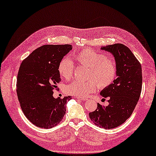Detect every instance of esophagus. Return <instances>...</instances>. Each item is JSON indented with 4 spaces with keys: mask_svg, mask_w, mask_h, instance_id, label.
<instances>
[{
    "mask_svg": "<svg viewBox=\"0 0 156 156\" xmlns=\"http://www.w3.org/2000/svg\"><path fill=\"white\" fill-rule=\"evenodd\" d=\"M77 99H78V100H82V101H86V100H87V98H79V97H78V98H77Z\"/></svg>",
    "mask_w": 156,
    "mask_h": 156,
    "instance_id": "34e87169",
    "label": "esophagus"
}]
</instances>
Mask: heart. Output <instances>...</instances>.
<instances>
[{"instance_id":"b5f03b06","label":"heart","mask_w":156,"mask_h":156,"mask_svg":"<svg viewBox=\"0 0 156 156\" xmlns=\"http://www.w3.org/2000/svg\"><path fill=\"white\" fill-rule=\"evenodd\" d=\"M76 61L89 67L87 81L76 80L66 87L69 94L79 98H85L94 93L98 87L105 88L111 85L116 76L117 66L113 59L92 48H84L74 54ZM58 71L60 76L68 80L73 74L74 64L69 58H62L59 63Z\"/></svg>"}]
</instances>
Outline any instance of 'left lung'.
<instances>
[{
	"instance_id": "obj_1",
	"label": "left lung",
	"mask_w": 156,
	"mask_h": 156,
	"mask_svg": "<svg viewBox=\"0 0 156 156\" xmlns=\"http://www.w3.org/2000/svg\"><path fill=\"white\" fill-rule=\"evenodd\" d=\"M111 53L117 66V78L103 89L100 95L109 97L108 105L97 103V108L89 113V118L98 126L112 129L123 124L132 114L142 89V68L129 48L116 43L103 46Z\"/></svg>"
}]
</instances>
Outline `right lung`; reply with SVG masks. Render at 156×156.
<instances>
[{"instance_id": "add662e5", "label": "right lung", "mask_w": 156, "mask_h": 156, "mask_svg": "<svg viewBox=\"0 0 156 156\" xmlns=\"http://www.w3.org/2000/svg\"><path fill=\"white\" fill-rule=\"evenodd\" d=\"M72 49L71 44L43 45L24 59L19 67V101L25 116L37 127L51 128L61 122L66 113L71 96L55 98L53 91L61 81L58 71L60 60Z\"/></svg>"}]
</instances>
